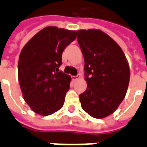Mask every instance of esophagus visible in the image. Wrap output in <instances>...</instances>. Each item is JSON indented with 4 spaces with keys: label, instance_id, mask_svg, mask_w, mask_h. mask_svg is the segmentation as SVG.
<instances>
[{
    "label": "esophagus",
    "instance_id": "obj_1",
    "mask_svg": "<svg viewBox=\"0 0 147 147\" xmlns=\"http://www.w3.org/2000/svg\"><path fill=\"white\" fill-rule=\"evenodd\" d=\"M79 78H80V75H78V76H71V80H73V81H76V80H78Z\"/></svg>",
    "mask_w": 147,
    "mask_h": 147
}]
</instances>
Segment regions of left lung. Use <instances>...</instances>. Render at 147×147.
<instances>
[{"instance_id": "8db88e82", "label": "left lung", "mask_w": 147, "mask_h": 147, "mask_svg": "<svg viewBox=\"0 0 147 147\" xmlns=\"http://www.w3.org/2000/svg\"><path fill=\"white\" fill-rule=\"evenodd\" d=\"M77 40L84 57L85 92L81 106L92 117L102 119L113 113L128 87L130 67L120 45L98 29L79 30Z\"/></svg>"}]
</instances>
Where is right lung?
Returning <instances> with one entry per match:
<instances>
[{
	"instance_id": "obj_1",
	"label": "right lung",
	"mask_w": 147,
	"mask_h": 147,
	"mask_svg": "<svg viewBox=\"0 0 147 147\" xmlns=\"http://www.w3.org/2000/svg\"><path fill=\"white\" fill-rule=\"evenodd\" d=\"M76 38V31L50 26L32 37L22 49L18 80L22 94L31 110L41 116L63 107L71 76L59 71L62 53Z\"/></svg>"
}]
</instances>
